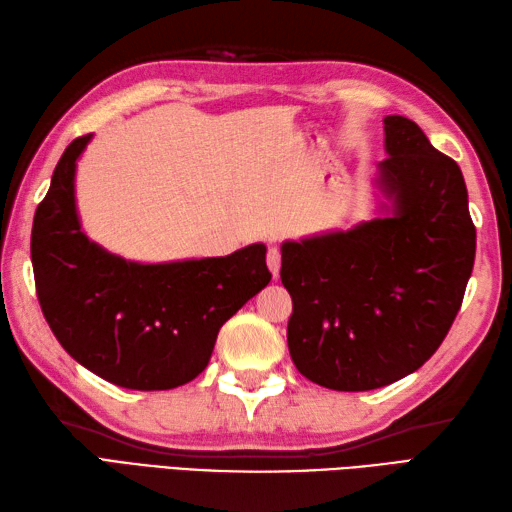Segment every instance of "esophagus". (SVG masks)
Listing matches in <instances>:
<instances>
[{"instance_id": "1", "label": "esophagus", "mask_w": 512, "mask_h": 512, "mask_svg": "<svg viewBox=\"0 0 512 512\" xmlns=\"http://www.w3.org/2000/svg\"><path fill=\"white\" fill-rule=\"evenodd\" d=\"M266 264H268L270 273H273V277L277 279V277H279V268H281V253H279V248H268Z\"/></svg>"}]
</instances>
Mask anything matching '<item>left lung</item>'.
<instances>
[{
  "label": "left lung",
  "mask_w": 512,
  "mask_h": 512,
  "mask_svg": "<svg viewBox=\"0 0 512 512\" xmlns=\"http://www.w3.org/2000/svg\"><path fill=\"white\" fill-rule=\"evenodd\" d=\"M383 123V215L281 244L292 363L336 391L385 387L427 363L453 325L475 262L458 162L409 118Z\"/></svg>",
  "instance_id": "left-lung-1"
}]
</instances>
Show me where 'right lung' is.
Wrapping results in <instances>:
<instances>
[{
  "label": "right lung",
  "mask_w": 512,
  "mask_h": 512,
  "mask_svg": "<svg viewBox=\"0 0 512 512\" xmlns=\"http://www.w3.org/2000/svg\"><path fill=\"white\" fill-rule=\"evenodd\" d=\"M72 140L32 222L30 257L43 317L76 363L118 387L158 391L204 372L217 332L268 286L266 246L226 257L138 264L107 253L76 213Z\"/></svg>",
  "instance_id": "add662e5"
}]
</instances>
